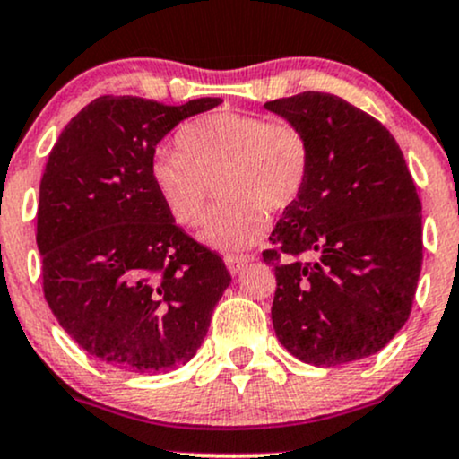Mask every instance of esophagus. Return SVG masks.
<instances>
[{
    "instance_id": "34e87169",
    "label": "esophagus",
    "mask_w": 459,
    "mask_h": 459,
    "mask_svg": "<svg viewBox=\"0 0 459 459\" xmlns=\"http://www.w3.org/2000/svg\"><path fill=\"white\" fill-rule=\"evenodd\" d=\"M224 261H226V267H229V272L233 273V276H237V273H239L247 265V263H250L247 256H226Z\"/></svg>"
}]
</instances>
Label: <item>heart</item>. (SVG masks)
Segmentation results:
<instances>
[{"label":"heart","mask_w":459,"mask_h":459,"mask_svg":"<svg viewBox=\"0 0 459 459\" xmlns=\"http://www.w3.org/2000/svg\"><path fill=\"white\" fill-rule=\"evenodd\" d=\"M177 144L152 155V187L177 224L196 226L215 186L222 203L200 233L215 250L255 246L267 230L265 212L289 209L307 186L308 142L287 120L222 112L189 125Z\"/></svg>","instance_id":"b5f03b06"}]
</instances>
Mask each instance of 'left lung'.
Segmentation results:
<instances>
[{
    "label": "left lung",
    "mask_w": 459,
    "mask_h": 459,
    "mask_svg": "<svg viewBox=\"0 0 459 459\" xmlns=\"http://www.w3.org/2000/svg\"><path fill=\"white\" fill-rule=\"evenodd\" d=\"M265 109L296 125L310 152L307 186L263 252L276 272L278 341L315 367L376 354L408 321L423 265L403 152L380 120L336 94L302 92Z\"/></svg>",
    "instance_id": "left-lung-1"
}]
</instances>
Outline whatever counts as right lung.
<instances>
[{"label": "right lung", "mask_w": 459, "mask_h": 459, "mask_svg": "<svg viewBox=\"0 0 459 459\" xmlns=\"http://www.w3.org/2000/svg\"><path fill=\"white\" fill-rule=\"evenodd\" d=\"M220 103L101 97L49 152L36 229L45 298L66 334L105 365H186L230 284L224 261L178 229L151 181L155 146Z\"/></svg>", "instance_id": "add662e5"}]
</instances>
